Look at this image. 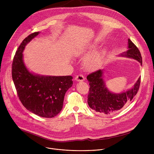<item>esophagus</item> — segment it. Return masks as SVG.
<instances>
[{"instance_id": "esophagus-1", "label": "esophagus", "mask_w": 154, "mask_h": 154, "mask_svg": "<svg viewBox=\"0 0 154 154\" xmlns=\"http://www.w3.org/2000/svg\"><path fill=\"white\" fill-rule=\"evenodd\" d=\"M75 80L77 82H82V81H84V80H85V78L82 75L80 74V75H78L75 77Z\"/></svg>"}]
</instances>
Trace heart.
Masks as SVG:
<instances>
[{
    "label": "heart",
    "instance_id": "heart-1",
    "mask_svg": "<svg viewBox=\"0 0 154 154\" xmlns=\"http://www.w3.org/2000/svg\"><path fill=\"white\" fill-rule=\"evenodd\" d=\"M83 53V51H80L77 53V55H80ZM102 59V54L100 52H93L84 60V66L87 70H96L100 66Z\"/></svg>",
    "mask_w": 154,
    "mask_h": 154
}]
</instances>
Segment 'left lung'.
Segmentation results:
<instances>
[{
	"mask_svg": "<svg viewBox=\"0 0 154 154\" xmlns=\"http://www.w3.org/2000/svg\"><path fill=\"white\" fill-rule=\"evenodd\" d=\"M128 50L120 54L119 56L134 59L142 66L141 54L134 44L128 39ZM103 69L99 70L87 75V79L89 82V94L88 95V105L92 110L100 114L111 115L120 110L130 102L139 91L140 77L129 89L120 93L111 92L106 86L104 80Z\"/></svg>",
	"mask_w": 154,
	"mask_h": 154,
	"instance_id": "left-lung-1",
	"label": "left lung"
}]
</instances>
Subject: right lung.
<instances>
[{"label": "right lung", "mask_w": 154, "mask_h": 154, "mask_svg": "<svg viewBox=\"0 0 154 154\" xmlns=\"http://www.w3.org/2000/svg\"><path fill=\"white\" fill-rule=\"evenodd\" d=\"M39 34L37 32L29 35L20 44L13 60L12 75L23 106L38 116L52 118L62 109L64 96L73 84V77L40 75L26 67L23 52Z\"/></svg>", "instance_id": "1"}]
</instances>
